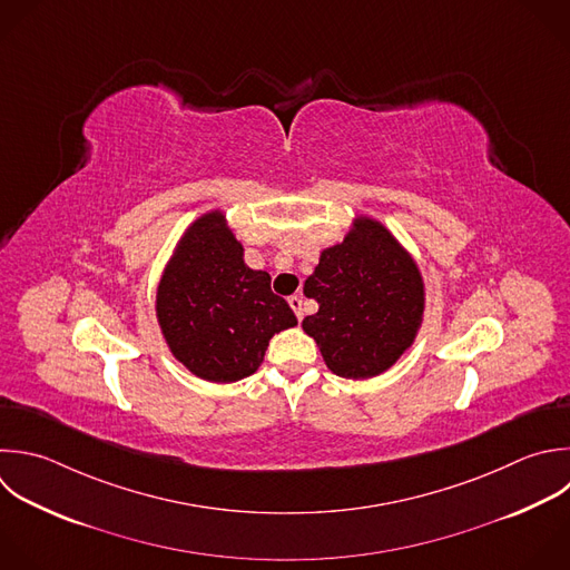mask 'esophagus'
<instances>
[{
  "instance_id": "esophagus-1",
  "label": "esophagus",
  "mask_w": 570,
  "mask_h": 570,
  "mask_svg": "<svg viewBox=\"0 0 570 570\" xmlns=\"http://www.w3.org/2000/svg\"><path fill=\"white\" fill-rule=\"evenodd\" d=\"M287 303H289V307L294 309L296 318H298V321H303V298H301V296H289V298H287Z\"/></svg>"
}]
</instances>
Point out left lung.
<instances>
[{
  "instance_id": "1",
  "label": "left lung",
  "mask_w": 570,
  "mask_h": 570,
  "mask_svg": "<svg viewBox=\"0 0 570 570\" xmlns=\"http://www.w3.org/2000/svg\"><path fill=\"white\" fill-rule=\"evenodd\" d=\"M305 296L318 312L303 330L325 365L345 379H370L392 367L414 343L423 321V278L412 256L379 223L358 216L343 243L321 252Z\"/></svg>"
}]
</instances>
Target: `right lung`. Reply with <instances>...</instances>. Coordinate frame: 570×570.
<instances>
[{
	"label": "right lung",
	"mask_w": 570,
	"mask_h": 570,
	"mask_svg": "<svg viewBox=\"0 0 570 570\" xmlns=\"http://www.w3.org/2000/svg\"><path fill=\"white\" fill-rule=\"evenodd\" d=\"M269 281L267 272L245 265L243 245L223 212L194 220L156 294L158 323L171 354L212 383L254 374L269 338L298 323Z\"/></svg>",
	"instance_id": "1"
}]
</instances>
